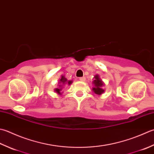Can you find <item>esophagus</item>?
Wrapping results in <instances>:
<instances>
[{
    "mask_svg": "<svg viewBox=\"0 0 154 154\" xmlns=\"http://www.w3.org/2000/svg\"><path fill=\"white\" fill-rule=\"evenodd\" d=\"M79 80L80 81H82V82H84V81H85L86 80V78L85 77H80V78H79Z\"/></svg>",
    "mask_w": 154,
    "mask_h": 154,
    "instance_id": "34e87169",
    "label": "esophagus"
}]
</instances>
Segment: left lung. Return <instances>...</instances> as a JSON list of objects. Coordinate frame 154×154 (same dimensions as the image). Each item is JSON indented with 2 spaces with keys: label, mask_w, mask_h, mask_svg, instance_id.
<instances>
[{
  "label": "left lung",
  "mask_w": 154,
  "mask_h": 154,
  "mask_svg": "<svg viewBox=\"0 0 154 154\" xmlns=\"http://www.w3.org/2000/svg\"><path fill=\"white\" fill-rule=\"evenodd\" d=\"M94 87L92 88V91L94 93L97 95H101L104 92V90L103 86H105V84L102 80L100 78L99 74H96L94 77V80L92 81Z\"/></svg>",
  "instance_id": "1"
}]
</instances>
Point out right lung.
Listing matches in <instances>:
<instances>
[{
    "mask_svg": "<svg viewBox=\"0 0 154 154\" xmlns=\"http://www.w3.org/2000/svg\"><path fill=\"white\" fill-rule=\"evenodd\" d=\"M73 81L72 80H67L66 78H65L64 76H63V75H62L60 78L59 79V82H58V87L56 88H54V92L57 94L58 95H61L62 92V88H63V86L64 85H70V84H72Z\"/></svg>",
    "mask_w": 154,
    "mask_h": 154,
    "instance_id": "right-lung-1",
    "label": "right lung"
}]
</instances>
